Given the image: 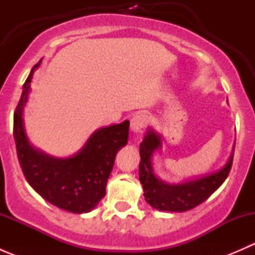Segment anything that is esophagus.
<instances>
[{"label":"esophagus","mask_w":255,"mask_h":255,"mask_svg":"<svg viewBox=\"0 0 255 255\" xmlns=\"http://www.w3.org/2000/svg\"><path fill=\"white\" fill-rule=\"evenodd\" d=\"M146 125V116L143 113H137L130 120V130L133 133H140Z\"/></svg>","instance_id":"esophagus-1"}]
</instances>
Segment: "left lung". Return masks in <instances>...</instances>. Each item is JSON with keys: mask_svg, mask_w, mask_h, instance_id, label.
I'll return each mask as SVG.
<instances>
[{"mask_svg": "<svg viewBox=\"0 0 255 255\" xmlns=\"http://www.w3.org/2000/svg\"><path fill=\"white\" fill-rule=\"evenodd\" d=\"M161 135L148 128L139 146V181L143 186L144 199L151 207L169 212H185L207 200L230 174L233 161L235 144L227 163L217 171L207 175L187 179L180 182H166L158 177L153 169V154L161 150Z\"/></svg>", "mask_w": 255, "mask_h": 255, "instance_id": "8db88e82", "label": "left lung"}]
</instances>
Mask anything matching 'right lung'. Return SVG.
<instances>
[{
    "mask_svg": "<svg viewBox=\"0 0 255 255\" xmlns=\"http://www.w3.org/2000/svg\"><path fill=\"white\" fill-rule=\"evenodd\" d=\"M33 66L23 85L13 118V137L20 168L28 184L54 206L73 213H87L106 195L116 154L128 142L129 121L95 130L78 153L66 158L49 155L30 144L23 112L30 94Z\"/></svg>",
    "mask_w": 255,
    "mask_h": 255,
    "instance_id": "right-lung-1",
    "label": "right lung"
}]
</instances>
